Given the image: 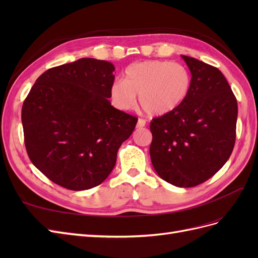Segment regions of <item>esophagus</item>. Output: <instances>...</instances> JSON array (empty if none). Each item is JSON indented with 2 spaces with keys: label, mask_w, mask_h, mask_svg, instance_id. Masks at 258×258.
Masks as SVG:
<instances>
[{
  "label": "esophagus",
  "mask_w": 258,
  "mask_h": 258,
  "mask_svg": "<svg viewBox=\"0 0 258 258\" xmlns=\"http://www.w3.org/2000/svg\"><path fill=\"white\" fill-rule=\"evenodd\" d=\"M145 124H146V121H145L144 119H142V118H140V119L138 120V123H137V128L139 129V128L145 127Z\"/></svg>",
  "instance_id": "1"
}]
</instances>
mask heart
Listing matches in <instances>:
<instances>
[{
	"mask_svg": "<svg viewBox=\"0 0 258 258\" xmlns=\"http://www.w3.org/2000/svg\"><path fill=\"white\" fill-rule=\"evenodd\" d=\"M191 87L187 68L171 61L148 60L129 66L122 81L110 88L113 104L121 111L137 105V96L144 111L162 116L175 111L186 100Z\"/></svg>",
	"mask_w": 258,
	"mask_h": 258,
	"instance_id": "heart-1",
	"label": "heart"
}]
</instances>
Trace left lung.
Masks as SVG:
<instances>
[{
    "instance_id": "1",
    "label": "left lung",
    "mask_w": 258,
    "mask_h": 258,
    "mask_svg": "<svg viewBox=\"0 0 258 258\" xmlns=\"http://www.w3.org/2000/svg\"><path fill=\"white\" fill-rule=\"evenodd\" d=\"M182 58L191 73L190 91L175 111L151 121L150 154L162 179L187 188L206 182L229 159L238 104L220 70L191 57Z\"/></svg>"
}]
</instances>
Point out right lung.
<instances>
[{
	"mask_svg": "<svg viewBox=\"0 0 258 258\" xmlns=\"http://www.w3.org/2000/svg\"><path fill=\"white\" fill-rule=\"evenodd\" d=\"M111 62L82 58L51 68L36 80L22 105L27 153L50 181L71 190L90 189L115 167L117 152L138 118L108 101Z\"/></svg>",
	"mask_w": 258,
	"mask_h": 258,
	"instance_id": "right-lung-1",
	"label": "right lung"
}]
</instances>
